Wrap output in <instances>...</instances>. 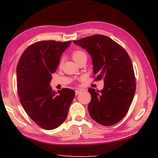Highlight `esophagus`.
I'll list each match as a JSON object with an SVG mask.
<instances>
[{"label": "esophagus", "instance_id": "obj_1", "mask_svg": "<svg viewBox=\"0 0 158 158\" xmlns=\"http://www.w3.org/2000/svg\"><path fill=\"white\" fill-rule=\"evenodd\" d=\"M81 92V90H80V89H76L75 90V95H78L79 94H80Z\"/></svg>", "mask_w": 158, "mask_h": 158}]
</instances>
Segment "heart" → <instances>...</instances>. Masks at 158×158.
Instances as JSON below:
<instances>
[{"label":"heart","instance_id":"b5f03b06","mask_svg":"<svg viewBox=\"0 0 158 158\" xmlns=\"http://www.w3.org/2000/svg\"><path fill=\"white\" fill-rule=\"evenodd\" d=\"M72 57H73V59L74 60V61H75L76 63L77 62H79V60H81L83 59L87 60L86 53L83 51H81V50H76V51H75L72 53ZM62 64V60H60V66H61Z\"/></svg>","mask_w":158,"mask_h":158}]
</instances>
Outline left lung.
Listing matches in <instances>:
<instances>
[{
  "instance_id": "left-lung-1",
  "label": "left lung",
  "mask_w": 158,
  "mask_h": 158,
  "mask_svg": "<svg viewBox=\"0 0 158 158\" xmlns=\"http://www.w3.org/2000/svg\"><path fill=\"white\" fill-rule=\"evenodd\" d=\"M91 56L95 81L104 79V88H89L88 108L92 118L101 125L118 123L126 115L135 96L136 79L129 55L118 43L102 35L74 41Z\"/></svg>"
}]
</instances>
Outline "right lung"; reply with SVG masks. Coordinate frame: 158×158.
Here are the masks:
<instances>
[{"mask_svg":"<svg viewBox=\"0 0 158 158\" xmlns=\"http://www.w3.org/2000/svg\"><path fill=\"white\" fill-rule=\"evenodd\" d=\"M71 41H42L28 46L17 66V89L23 109L42 128L53 130L64 122L75 92L50 87L52 74Z\"/></svg>","mask_w":158,"mask_h":158,"instance_id":"1","label":"right lung"}]
</instances>
